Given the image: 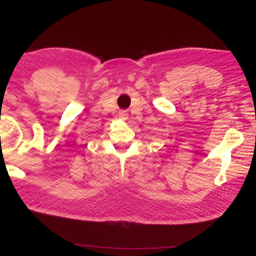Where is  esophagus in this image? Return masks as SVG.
Returning a JSON list of instances; mask_svg holds the SVG:
<instances>
[{
	"mask_svg": "<svg viewBox=\"0 0 256 256\" xmlns=\"http://www.w3.org/2000/svg\"><path fill=\"white\" fill-rule=\"evenodd\" d=\"M118 116H120V120H127V118H128V113H127L126 111H120V114H118Z\"/></svg>",
	"mask_w": 256,
	"mask_h": 256,
	"instance_id": "esophagus-1",
	"label": "esophagus"
}]
</instances>
